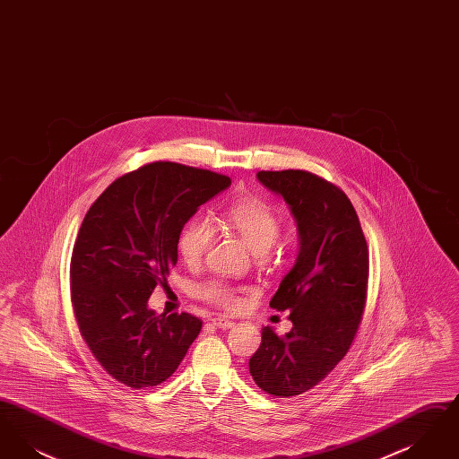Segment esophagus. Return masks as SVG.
<instances>
[{
	"label": "esophagus",
	"instance_id": "1",
	"mask_svg": "<svg viewBox=\"0 0 459 459\" xmlns=\"http://www.w3.org/2000/svg\"><path fill=\"white\" fill-rule=\"evenodd\" d=\"M212 325L221 328V330H227V328L234 327V322H232V320H227L225 316H219V318H213V320H212Z\"/></svg>",
	"mask_w": 459,
	"mask_h": 459
}]
</instances>
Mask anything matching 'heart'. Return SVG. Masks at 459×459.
<instances>
[{
	"label": "heart",
	"mask_w": 459,
	"mask_h": 459,
	"mask_svg": "<svg viewBox=\"0 0 459 459\" xmlns=\"http://www.w3.org/2000/svg\"><path fill=\"white\" fill-rule=\"evenodd\" d=\"M223 221L239 236L249 251L258 256L268 253L281 234L279 213L258 197H246L230 204L223 213ZM213 238L215 229L212 221L204 217H193L182 225L177 239V249L182 260L193 266L203 260ZM201 296L210 303H217L225 307L238 305L232 289L219 281L203 285Z\"/></svg>",
	"instance_id": "heart-1"
}]
</instances>
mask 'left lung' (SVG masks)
I'll use <instances>...</instances> for the list:
<instances>
[{
	"label": "left lung",
	"mask_w": 459,
	"mask_h": 459,
	"mask_svg": "<svg viewBox=\"0 0 459 459\" xmlns=\"http://www.w3.org/2000/svg\"><path fill=\"white\" fill-rule=\"evenodd\" d=\"M282 197L298 227L299 251L270 306L289 311L292 328H262L249 373L266 394L290 397L324 380L358 332L368 285V246L348 196L303 170L258 172Z\"/></svg>",
	"instance_id": "8db88e82"
}]
</instances>
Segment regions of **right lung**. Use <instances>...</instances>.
I'll use <instances>...</instances> for the list:
<instances>
[{
	"instance_id": "add662e5",
	"label": "right lung",
	"mask_w": 459,
	"mask_h": 459,
	"mask_svg": "<svg viewBox=\"0 0 459 459\" xmlns=\"http://www.w3.org/2000/svg\"><path fill=\"white\" fill-rule=\"evenodd\" d=\"M230 187L210 170L156 161L109 184L89 208L70 263L72 305L89 350L131 389L165 382L203 322L148 301L177 263L182 225Z\"/></svg>"
}]
</instances>
